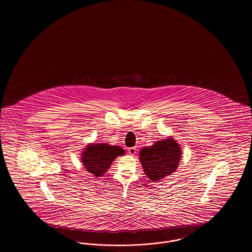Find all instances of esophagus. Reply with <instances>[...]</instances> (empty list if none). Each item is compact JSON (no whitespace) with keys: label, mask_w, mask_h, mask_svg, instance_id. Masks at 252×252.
Returning a JSON list of instances; mask_svg holds the SVG:
<instances>
[{"label":"esophagus","mask_w":252,"mask_h":252,"mask_svg":"<svg viewBox=\"0 0 252 252\" xmlns=\"http://www.w3.org/2000/svg\"><path fill=\"white\" fill-rule=\"evenodd\" d=\"M128 154L129 155H131V156H134V155H136V153H137V148L136 147H130V148H128Z\"/></svg>","instance_id":"1"}]
</instances>
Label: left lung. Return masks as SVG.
Listing matches in <instances>:
<instances>
[{"label":"left lung","instance_id":"obj_1","mask_svg":"<svg viewBox=\"0 0 252 252\" xmlns=\"http://www.w3.org/2000/svg\"><path fill=\"white\" fill-rule=\"evenodd\" d=\"M139 156L146 177L153 181H158L179 167L181 148L176 140L169 137L149 147H144Z\"/></svg>","mask_w":252,"mask_h":252}]
</instances>
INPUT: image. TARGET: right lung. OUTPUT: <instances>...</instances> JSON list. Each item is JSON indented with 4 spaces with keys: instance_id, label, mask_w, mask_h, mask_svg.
Listing matches in <instances>:
<instances>
[{
    "instance_id": "add662e5",
    "label": "right lung",
    "mask_w": 252,
    "mask_h": 252,
    "mask_svg": "<svg viewBox=\"0 0 252 252\" xmlns=\"http://www.w3.org/2000/svg\"><path fill=\"white\" fill-rule=\"evenodd\" d=\"M125 155V150L117 145L91 144L87 145L81 155L85 169L95 177H102L108 171L112 161L118 156Z\"/></svg>"
}]
</instances>
